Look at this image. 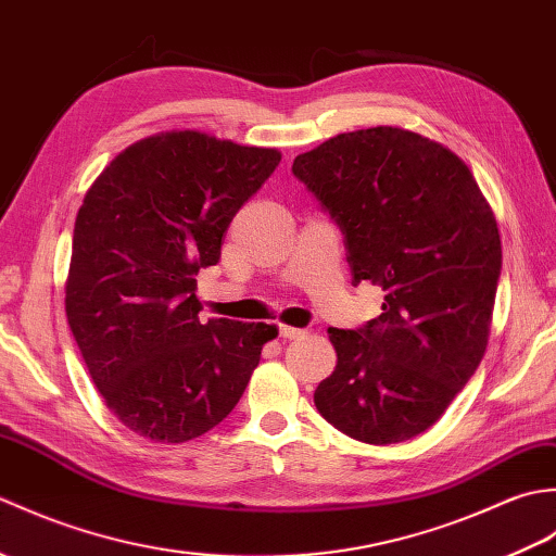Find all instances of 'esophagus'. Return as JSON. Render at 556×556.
I'll use <instances>...</instances> for the list:
<instances>
[{
	"instance_id": "obj_1",
	"label": "esophagus",
	"mask_w": 556,
	"mask_h": 556,
	"mask_svg": "<svg viewBox=\"0 0 556 556\" xmlns=\"http://www.w3.org/2000/svg\"><path fill=\"white\" fill-rule=\"evenodd\" d=\"M279 334L285 337V339H296V337H301V334H303V329H299V327H289V325H279Z\"/></svg>"
}]
</instances>
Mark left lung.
I'll return each instance as SVG.
<instances>
[{"mask_svg":"<svg viewBox=\"0 0 556 556\" xmlns=\"http://www.w3.org/2000/svg\"><path fill=\"white\" fill-rule=\"evenodd\" d=\"M291 172L344 233L353 285L384 291L380 317L327 329L337 368L315 406L353 440L406 442L442 418L485 356L497 219L464 160L399 126L339 134Z\"/></svg>","mask_w":556,"mask_h":556,"instance_id":"obj_1","label":"left lung"}]
</instances>
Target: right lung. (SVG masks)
Masks as SVG:
<instances>
[{
	"label": "right lung",
	"mask_w": 556,
	"mask_h": 556,
	"mask_svg": "<svg viewBox=\"0 0 556 556\" xmlns=\"http://www.w3.org/2000/svg\"><path fill=\"white\" fill-rule=\"evenodd\" d=\"M275 148L169 131L119 152L76 215L66 317L104 404L128 430L181 444L239 404L275 325L200 323L198 269L277 169Z\"/></svg>",
	"instance_id": "1"
}]
</instances>
